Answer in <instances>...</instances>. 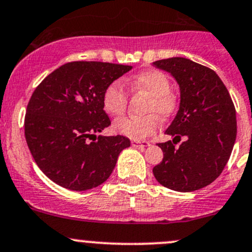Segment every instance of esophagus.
Instances as JSON below:
<instances>
[{
    "mask_svg": "<svg viewBox=\"0 0 252 252\" xmlns=\"http://www.w3.org/2000/svg\"><path fill=\"white\" fill-rule=\"evenodd\" d=\"M132 147L134 148H145L149 145V143L148 142H141V141H132Z\"/></svg>",
    "mask_w": 252,
    "mask_h": 252,
    "instance_id": "obj_1",
    "label": "esophagus"
}]
</instances>
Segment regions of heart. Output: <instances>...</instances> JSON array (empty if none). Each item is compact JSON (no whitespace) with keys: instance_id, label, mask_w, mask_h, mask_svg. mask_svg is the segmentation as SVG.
Returning a JSON list of instances; mask_svg holds the SVG:
<instances>
[{"instance_id":"b5f03b06","label":"heart","mask_w":252,"mask_h":252,"mask_svg":"<svg viewBox=\"0 0 252 252\" xmlns=\"http://www.w3.org/2000/svg\"><path fill=\"white\" fill-rule=\"evenodd\" d=\"M134 91H143L149 95L147 111H154L166 118L175 109V99L170 94V81L162 71L148 70L129 81ZM127 105V92L121 81H114L103 94V107L113 116L123 115ZM159 126V119L155 114L145 116H126L115 123L116 131L133 141H143L152 136Z\"/></svg>"}]
</instances>
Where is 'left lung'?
<instances>
[{
	"mask_svg": "<svg viewBox=\"0 0 252 252\" xmlns=\"http://www.w3.org/2000/svg\"><path fill=\"white\" fill-rule=\"evenodd\" d=\"M180 86V108L159 143L162 161L153 168L160 184L194 191L214 182L227 165L237 137V115L227 87L214 70L182 57L154 62ZM184 136L178 148L173 143Z\"/></svg>",
	"mask_w": 252,
	"mask_h": 252,
	"instance_id": "1",
	"label": "left lung"
}]
</instances>
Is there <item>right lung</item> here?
I'll return each instance as SVG.
<instances>
[{
  "label": "right lung",
  "instance_id": "obj_1",
  "mask_svg": "<svg viewBox=\"0 0 252 252\" xmlns=\"http://www.w3.org/2000/svg\"><path fill=\"white\" fill-rule=\"evenodd\" d=\"M131 69L123 64L72 62L54 70L36 87L27 108L25 139L49 180L77 191L108 180L120 153L131 142L120 134L95 136L110 125L103 94Z\"/></svg>",
  "mask_w": 252,
  "mask_h": 252
}]
</instances>
